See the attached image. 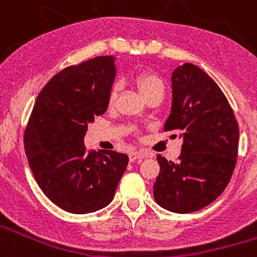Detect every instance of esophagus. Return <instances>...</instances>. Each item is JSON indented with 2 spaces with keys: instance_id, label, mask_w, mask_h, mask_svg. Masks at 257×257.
I'll return each instance as SVG.
<instances>
[{
  "instance_id": "esophagus-1",
  "label": "esophagus",
  "mask_w": 257,
  "mask_h": 257,
  "mask_svg": "<svg viewBox=\"0 0 257 257\" xmlns=\"http://www.w3.org/2000/svg\"><path fill=\"white\" fill-rule=\"evenodd\" d=\"M148 157H151V154L145 153V152H130V153H128V158H130L131 162H134V161L136 160L148 158Z\"/></svg>"
}]
</instances>
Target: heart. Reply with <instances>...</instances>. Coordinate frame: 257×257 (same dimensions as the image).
Listing matches in <instances>:
<instances>
[{"label": "heart", "instance_id": "b5f03b06", "mask_svg": "<svg viewBox=\"0 0 257 257\" xmlns=\"http://www.w3.org/2000/svg\"><path fill=\"white\" fill-rule=\"evenodd\" d=\"M135 83L136 87L139 90L140 94L143 95V97H148L149 95L156 94V92H162L163 94V83L160 78L154 74L151 73H139L135 77ZM118 94V86L114 85L110 90V94H109V101L113 103L115 100Z\"/></svg>", "mask_w": 257, "mask_h": 257}]
</instances>
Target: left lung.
Masks as SVG:
<instances>
[{
  "instance_id": "obj_1",
  "label": "left lung",
  "mask_w": 257,
  "mask_h": 257,
  "mask_svg": "<svg viewBox=\"0 0 257 257\" xmlns=\"http://www.w3.org/2000/svg\"><path fill=\"white\" fill-rule=\"evenodd\" d=\"M171 82V113L165 131H175L183 139L180 161L157 156L161 171L153 194L161 207L188 213L210 205L230 181L239 128L225 95L201 68L179 65Z\"/></svg>"
}]
</instances>
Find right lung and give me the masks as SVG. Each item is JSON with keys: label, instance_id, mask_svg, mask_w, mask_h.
Segmentation results:
<instances>
[{"label": "right lung", "instance_id": "1", "mask_svg": "<svg viewBox=\"0 0 257 257\" xmlns=\"http://www.w3.org/2000/svg\"><path fill=\"white\" fill-rule=\"evenodd\" d=\"M114 56H97L59 72L36 100L24 148L36 181L61 210L90 213L108 206L128 163L127 154L87 152V124L105 113Z\"/></svg>", "mask_w": 257, "mask_h": 257}]
</instances>
